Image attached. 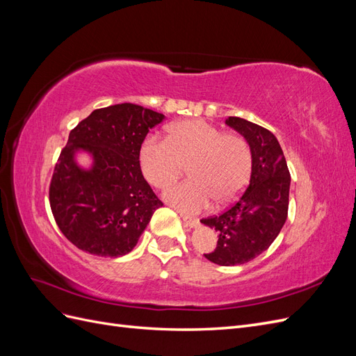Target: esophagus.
<instances>
[{
	"instance_id": "1",
	"label": "esophagus",
	"mask_w": 356,
	"mask_h": 356,
	"mask_svg": "<svg viewBox=\"0 0 356 356\" xmlns=\"http://www.w3.org/2000/svg\"><path fill=\"white\" fill-rule=\"evenodd\" d=\"M181 218L182 221H184V224L187 225V227H196V225H199V220L195 218V217H190V215L181 212Z\"/></svg>"
}]
</instances>
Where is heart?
Instances as JSON below:
<instances>
[{"label":"heart","instance_id":"b5f03b06","mask_svg":"<svg viewBox=\"0 0 356 356\" xmlns=\"http://www.w3.org/2000/svg\"><path fill=\"white\" fill-rule=\"evenodd\" d=\"M141 168L149 184L163 187L188 166L190 179L165 188L168 202L186 212L207 209L215 200L225 204L238 197L252 170V152L246 138L222 132L204 120L172 124L169 138L148 135L141 145Z\"/></svg>","mask_w":356,"mask_h":356}]
</instances>
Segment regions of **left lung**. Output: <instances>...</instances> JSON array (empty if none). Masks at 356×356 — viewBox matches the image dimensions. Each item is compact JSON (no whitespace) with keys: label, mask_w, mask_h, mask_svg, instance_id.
I'll use <instances>...</instances> for the list:
<instances>
[{"label":"left lung","mask_w":356,"mask_h":356,"mask_svg":"<svg viewBox=\"0 0 356 356\" xmlns=\"http://www.w3.org/2000/svg\"><path fill=\"white\" fill-rule=\"evenodd\" d=\"M225 123L251 145L250 186L229 209L200 221L218 232L217 248L203 255L215 264L236 266L266 251L284 227L291 177L282 148L270 131L241 117H229Z\"/></svg>","instance_id":"8db88e82"}]
</instances>
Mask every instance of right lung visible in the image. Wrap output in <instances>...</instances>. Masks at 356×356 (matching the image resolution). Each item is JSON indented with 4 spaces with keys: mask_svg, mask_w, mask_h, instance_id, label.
I'll return each instance as SVG.
<instances>
[{
    "mask_svg": "<svg viewBox=\"0 0 356 356\" xmlns=\"http://www.w3.org/2000/svg\"><path fill=\"white\" fill-rule=\"evenodd\" d=\"M165 115L135 104L95 110L70 132L49 187L51 213L79 250L99 257L131 252L161 202L145 181L139 153L149 129ZM92 153L90 171L73 153Z\"/></svg>",
    "mask_w": 356,
    "mask_h": 356,
    "instance_id": "right-lung-1",
    "label": "right lung"
}]
</instances>
